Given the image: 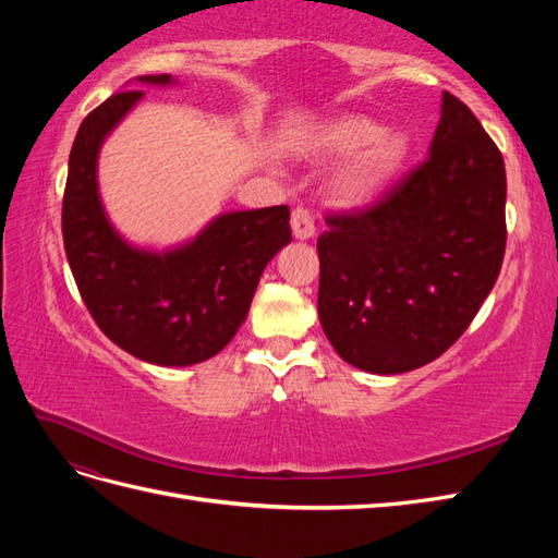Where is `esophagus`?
I'll return each mask as SVG.
<instances>
[{
	"instance_id": "1",
	"label": "esophagus",
	"mask_w": 558,
	"mask_h": 558,
	"mask_svg": "<svg viewBox=\"0 0 558 558\" xmlns=\"http://www.w3.org/2000/svg\"><path fill=\"white\" fill-rule=\"evenodd\" d=\"M291 230H293V238L295 240H312L314 232H316L312 214L307 209H302V207L293 209V214H291Z\"/></svg>"
}]
</instances>
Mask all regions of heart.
Listing matches in <instances>:
<instances>
[{
  "label": "heart",
  "instance_id": "heart-1",
  "mask_svg": "<svg viewBox=\"0 0 558 558\" xmlns=\"http://www.w3.org/2000/svg\"><path fill=\"white\" fill-rule=\"evenodd\" d=\"M316 148L328 158H348L335 172L332 197L347 207L365 205L391 183L412 156V134L384 130L369 116L349 113L326 123L314 137Z\"/></svg>",
  "mask_w": 558,
  "mask_h": 558
}]
</instances>
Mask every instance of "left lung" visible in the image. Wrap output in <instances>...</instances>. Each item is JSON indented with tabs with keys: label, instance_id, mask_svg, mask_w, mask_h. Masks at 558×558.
<instances>
[{
	"label": "left lung",
	"instance_id": "1",
	"mask_svg": "<svg viewBox=\"0 0 558 558\" xmlns=\"http://www.w3.org/2000/svg\"><path fill=\"white\" fill-rule=\"evenodd\" d=\"M505 193L498 146L442 93L426 162L369 209L328 216L316 242L318 318L349 365L410 373L459 340L500 272Z\"/></svg>",
	"mask_w": 558,
	"mask_h": 558
}]
</instances>
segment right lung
<instances>
[{"instance_id": "right-lung-1", "label": "right lung", "mask_w": 558, "mask_h": 558, "mask_svg": "<svg viewBox=\"0 0 558 558\" xmlns=\"http://www.w3.org/2000/svg\"><path fill=\"white\" fill-rule=\"evenodd\" d=\"M174 86L170 74L137 76ZM144 97L123 90L90 111L76 132L62 199V238L78 293L113 344L154 365L183 367L216 356L248 314L265 265L291 242L286 205L216 216L170 248L130 244L99 197L105 140Z\"/></svg>"}]
</instances>
